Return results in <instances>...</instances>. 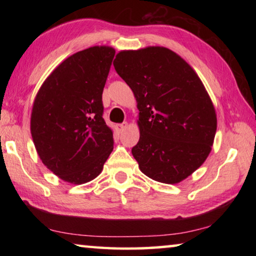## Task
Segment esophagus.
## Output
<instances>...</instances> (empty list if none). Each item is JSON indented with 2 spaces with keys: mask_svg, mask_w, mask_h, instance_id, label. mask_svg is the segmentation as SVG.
Here are the masks:
<instances>
[{
  "mask_svg": "<svg viewBox=\"0 0 256 256\" xmlns=\"http://www.w3.org/2000/svg\"><path fill=\"white\" fill-rule=\"evenodd\" d=\"M116 130H118V132H123L124 131V130L125 128H128V123H122V124H118V125H116Z\"/></svg>",
  "mask_w": 256,
  "mask_h": 256,
  "instance_id": "esophagus-1",
  "label": "esophagus"
}]
</instances>
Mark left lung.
<instances>
[{
	"instance_id": "obj_1",
	"label": "left lung",
	"mask_w": 256,
	"mask_h": 256,
	"mask_svg": "<svg viewBox=\"0 0 256 256\" xmlns=\"http://www.w3.org/2000/svg\"><path fill=\"white\" fill-rule=\"evenodd\" d=\"M114 68L136 99L140 138L132 154L151 180L177 184L211 152L216 114L196 72L162 46L116 54Z\"/></svg>"
}]
</instances>
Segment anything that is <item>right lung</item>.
I'll return each instance as SVG.
<instances>
[{"instance_id": "obj_1", "label": "right lung", "mask_w": 256, "mask_h": 256, "mask_svg": "<svg viewBox=\"0 0 256 256\" xmlns=\"http://www.w3.org/2000/svg\"><path fill=\"white\" fill-rule=\"evenodd\" d=\"M114 55L110 46H92L68 56L34 97L30 116L34 148L42 162L70 184L96 178L114 148L102 102Z\"/></svg>"}]
</instances>
